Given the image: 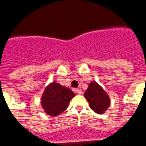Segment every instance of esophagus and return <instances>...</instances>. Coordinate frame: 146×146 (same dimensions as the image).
<instances>
[{
    "instance_id": "esophagus-1",
    "label": "esophagus",
    "mask_w": 146,
    "mask_h": 146,
    "mask_svg": "<svg viewBox=\"0 0 146 146\" xmlns=\"http://www.w3.org/2000/svg\"><path fill=\"white\" fill-rule=\"evenodd\" d=\"M75 91L77 94H80H80H82V93L80 89H78V88L75 89Z\"/></svg>"
}]
</instances>
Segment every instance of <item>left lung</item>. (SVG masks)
<instances>
[{"instance_id": "left-lung-1", "label": "left lung", "mask_w": 146, "mask_h": 146, "mask_svg": "<svg viewBox=\"0 0 146 146\" xmlns=\"http://www.w3.org/2000/svg\"><path fill=\"white\" fill-rule=\"evenodd\" d=\"M90 108L95 113L102 114L110 106V98L104 89L96 82H91L84 94Z\"/></svg>"}]
</instances>
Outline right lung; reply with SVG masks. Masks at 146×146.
<instances>
[{
	"label": "right lung",
	"instance_id": "add662e5",
	"mask_svg": "<svg viewBox=\"0 0 146 146\" xmlns=\"http://www.w3.org/2000/svg\"><path fill=\"white\" fill-rule=\"evenodd\" d=\"M74 95L69 88L53 82L45 88L42 97V105L45 113L56 116L66 109Z\"/></svg>",
	"mask_w": 146,
	"mask_h": 146
}]
</instances>
